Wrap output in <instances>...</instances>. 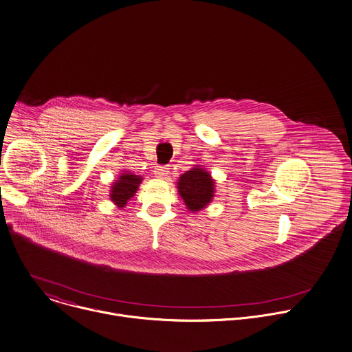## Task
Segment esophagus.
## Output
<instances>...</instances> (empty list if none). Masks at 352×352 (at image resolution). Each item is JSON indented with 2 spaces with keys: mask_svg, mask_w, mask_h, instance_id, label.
<instances>
[{
  "mask_svg": "<svg viewBox=\"0 0 352 352\" xmlns=\"http://www.w3.org/2000/svg\"><path fill=\"white\" fill-rule=\"evenodd\" d=\"M170 174V168L167 166H157L155 168V175L157 178H167Z\"/></svg>",
  "mask_w": 352,
  "mask_h": 352,
  "instance_id": "esophagus-1",
  "label": "esophagus"
}]
</instances>
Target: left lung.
<instances>
[{
    "label": "left lung",
    "instance_id": "1",
    "mask_svg": "<svg viewBox=\"0 0 352 352\" xmlns=\"http://www.w3.org/2000/svg\"><path fill=\"white\" fill-rule=\"evenodd\" d=\"M177 189L186 209L197 213L210 205L216 193V179L204 166H195L179 175Z\"/></svg>",
    "mask_w": 352,
    "mask_h": 352
}]
</instances>
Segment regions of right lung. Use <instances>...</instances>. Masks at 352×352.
I'll list each match as a JSON object with an SVG mask.
<instances>
[{
	"label": "right lung",
	"instance_id": "obj_1",
	"mask_svg": "<svg viewBox=\"0 0 352 352\" xmlns=\"http://www.w3.org/2000/svg\"><path fill=\"white\" fill-rule=\"evenodd\" d=\"M142 181L143 177L140 175H135L129 171L121 173L110 186V200L118 209H124L135 196Z\"/></svg>",
	"mask_w": 352,
	"mask_h": 352
}]
</instances>
